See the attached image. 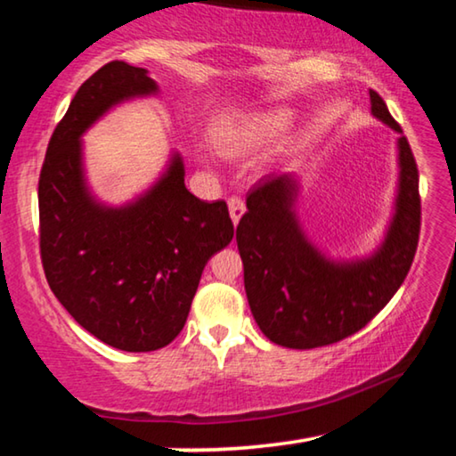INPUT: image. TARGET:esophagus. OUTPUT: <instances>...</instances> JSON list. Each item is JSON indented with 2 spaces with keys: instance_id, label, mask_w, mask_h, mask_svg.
<instances>
[{
  "instance_id": "34e87169",
  "label": "esophagus",
  "mask_w": 456,
  "mask_h": 456,
  "mask_svg": "<svg viewBox=\"0 0 456 456\" xmlns=\"http://www.w3.org/2000/svg\"><path fill=\"white\" fill-rule=\"evenodd\" d=\"M229 215H231V221H233V225H237L239 219L243 217L245 213V203L239 197H231L229 199Z\"/></svg>"
}]
</instances>
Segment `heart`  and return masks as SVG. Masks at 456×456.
I'll list each match as a JSON object with an SVG mask.
<instances>
[{"label": "heart", "mask_w": 456, "mask_h": 456, "mask_svg": "<svg viewBox=\"0 0 456 456\" xmlns=\"http://www.w3.org/2000/svg\"><path fill=\"white\" fill-rule=\"evenodd\" d=\"M291 120L285 108L272 110H237L223 114L213 126V141L229 159H251L265 151Z\"/></svg>", "instance_id": "1"}]
</instances>
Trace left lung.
Instances as JSON below:
<instances>
[{
	"mask_svg": "<svg viewBox=\"0 0 456 456\" xmlns=\"http://www.w3.org/2000/svg\"><path fill=\"white\" fill-rule=\"evenodd\" d=\"M372 117L398 133L395 211L368 256L334 259L315 245L297 217L296 175L269 179L247 197L237 225L247 302L259 330L283 348L310 350L356 334L403 285L420 231L419 168L403 128L370 90Z\"/></svg>",
	"mask_w": 456,
	"mask_h": 456,
	"instance_id": "8db88e82",
	"label": "left lung"
}]
</instances>
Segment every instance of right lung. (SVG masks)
<instances>
[{
    "label": "right lung",
    "mask_w": 456,
    "mask_h": 456,
    "mask_svg": "<svg viewBox=\"0 0 456 456\" xmlns=\"http://www.w3.org/2000/svg\"><path fill=\"white\" fill-rule=\"evenodd\" d=\"M159 94L149 70L110 61L82 84L53 130L40 175V249L53 296L112 348L152 352L181 334L200 273L233 239L225 200L184 187L173 151L159 179L122 205L92 191L82 136L112 108Z\"/></svg>",
    "instance_id": "right-lung-1"
}]
</instances>
